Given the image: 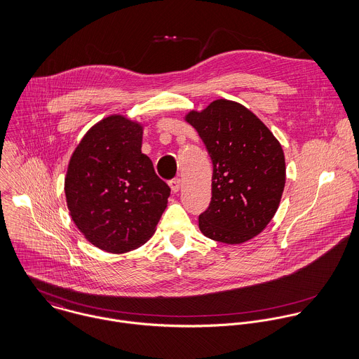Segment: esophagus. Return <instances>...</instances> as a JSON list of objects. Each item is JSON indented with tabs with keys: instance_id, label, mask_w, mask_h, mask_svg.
Segmentation results:
<instances>
[{
	"instance_id": "1",
	"label": "esophagus",
	"mask_w": 359,
	"mask_h": 359,
	"mask_svg": "<svg viewBox=\"0 0 359 359\" xmlns=\"http://www.w3.org/2000/svg\"><path fill=\"white\" fill-rule=\"evenodd\" d=\"M169 186H170V189H172V191L173 193H177L179 190H180V186H182V180L180 179H172L170 182H169Z\"/></svg>"
}]
</instances>
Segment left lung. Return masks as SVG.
I'll return each mask as SVG.
<instances>
[{
    "label": "left lung",
    "mask_w": 359,
    "mask_h": 359,
    "mask_svg": "<svg viewBox=\"0 0 359 359\" xmlns=\"http://www.w3.org/2000/svg\"><path fill=\"white\" fill-rule=\"evenodd\" d=\"M184 119L198 132L214 165L211 204L198 217L201 233L226 244L251 240L268 226L282 200V145L257 115L234 101L215 100Z\"/></svg>",
    "instance_id": "left-lung-1"
}]
</instances>
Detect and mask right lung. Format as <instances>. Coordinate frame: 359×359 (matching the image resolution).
<instances>
[{"instance_id":"add662e5","label":"right lung","mask_w":359,"mask_h":359,"mask_svg":"<svg viewBox=\"0 0 359 359\" xmlns=\"http://www.w3.org/2000/svg\"><path fill=\"white\" fill-rule=\"evenodd\" d=\"M143 125L123 115L95 123L73 151L65 177L69 214L87 241L123 254L154 234L169 186L142 152Z\"/></svg>"}]
</instances>
